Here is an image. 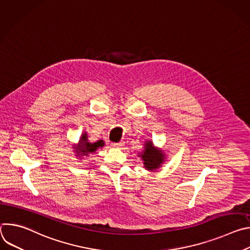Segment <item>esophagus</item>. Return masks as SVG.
<instances>
[{
	"mask_svg": "<svg viewBox=\"0 0 250 250\" xmlns=\"http://www.w3.org/2000/svg\"><path fill=\"white\" fill-rule=\"evenodd\" d=\"M124 142H118V144H116V142H113L112 144V146L113 147H122V146H124Z\"/></svg>",
	"mask_w": 250,
	"mask_h": 250,
	"instance_id": "esophagus-1",
	"label": "esophagus"
}]
</instances>
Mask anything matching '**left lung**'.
Listing matches in <instances>:
<instances>
[{
    "mask_svg": "<svg viewBox=\"0 0 250 250\" xmlns=\"http://www.w3.org/2000/svg\"><path fill=\"white\" fill-rule=\"evenodd\" d=\"M144 161V167L152 172L159 169L166 161V154L162 148L155 147L151 139H146L144 145V150L138 153Z\"/></svg>",
    "mask_w": 250,
    "mask_h": 250,
    "instance_id": "obj_1",
    "label": "left lung"
}]
</instances>
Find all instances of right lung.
<instances>
[{
	"instance_id": "right-lung-1",
	"label": "right lung",
	"mask_w": 250,
	"mask_h": 250,
	"mask_svg": "<svg viewBox=\"0 0 250 250\" xmlns=\"http://www.w3.org/2000/svg\"><path fill=\"white\" fill-rule=\"evenodd\" d=\"M104 146V141L103 139H98L94 142H91L88 139V133L86 131L82 132L77 145H73V151L78 159L88 157L89 154L96 153L99 148H102Z\"/></svg>"
}]
</instances>
